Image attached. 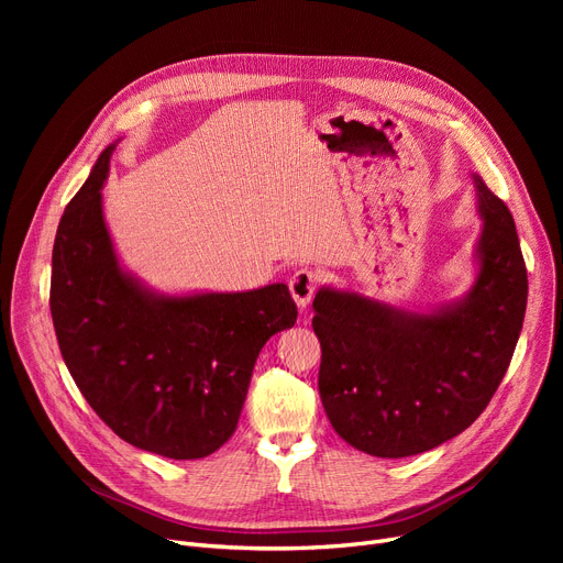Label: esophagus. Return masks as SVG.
I'll return each mask as SVG.
<instances>
[{"label": "esophagus", "mask_w": 563, "mask_h": 563, "mask_svg": "<svg viewBox=\"0 0 563 563\" xmlns=\"http://www.w3.org/2000/svg\"><path fill=\"white\" fill-rule=\"evenodd\" d=\"M314 289H317V274L310 269H299L289 280L291 299L297 301V306L301 310H306L310 306V301L314 297Z\"/></svg>", "instance_id": "obj_1"}]
</instances>
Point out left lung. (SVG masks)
Wrapping results in <instances>:
<instances>
[{
	"label": "left lung",
	"mask_w": 563,
	"mask_h": 563,
	"mask_svg": "<svg viewBox=\"0 0 563 563\" xmlns=\"http://www.w3.org/2000/svg\"><path fill=\"white\" fill-rule=\"evenodd\" d=\"M479 274L467 297L431 314L321 287L319 397L351 448L380 459L429 452L475 422L505 378L527 308L514 217L479 175Z\"/></svg>",
	"instance_id": "8db88e82"
}]
</instances>
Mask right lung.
Returning a JSON list of instances; mask_svg holds the SVG:
<instances>
[{"instance_id": "obj_1", "label": "right lung", "mask_w": 563, "mask_h": 563, "mask_svg": "<svg viewBox=\"0 0 563 563\" xmlns=\"http://www.w3.org/2000/svg\"><path fill=\"white\" fill-rule=\"evenodd\" d=\"M115 143L58 221L49 310L79 393L130 445L202 459L234 433L264 342L297 321L287 285L159 297L128 276L102 217Z\"/></svg>"}]
</instances>
